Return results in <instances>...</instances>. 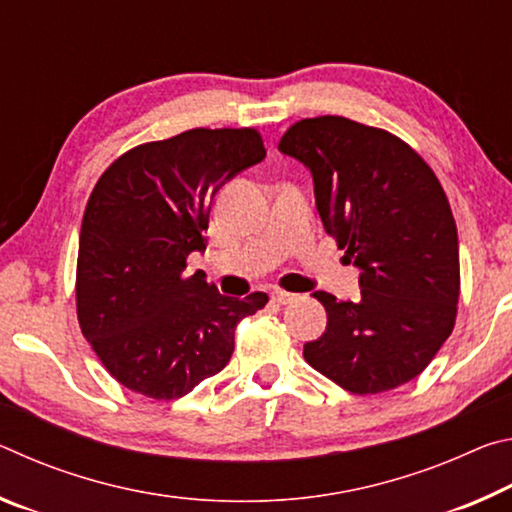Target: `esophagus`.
I'll use <instances>...</instances> for the list:
<instances>
[{
  "instance_id": "esophagus-1",
  "label": "esophagus",
  "mask_w": 512,
  "mask_h": 512,
  "mask_svg": "<svg viewBox=\"0 0 512 512\" xmlns=\"http://www.w3.org/2000/svg\"><path fill=\"white\" fill-rule=\"evenodd\" d=\"M271 298L277 302V305H289V302H293L298 296H296V293H289V291H284V289H273L271 291Z\"/></svg>"
}]
</instances>
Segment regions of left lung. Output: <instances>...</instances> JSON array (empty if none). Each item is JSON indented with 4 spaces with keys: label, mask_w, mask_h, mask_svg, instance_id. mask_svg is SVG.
<instances>
[{
    "label": "left lung",
    "mask_w": 512,
    "mask_h": 512,
    "mask_svg": "<svg viewBox=\"0 0 512 512\" xmlns=\"http://www.w3.org/2000/svg\"><path fill=\"white\" fill-rule=\"evenodd\" d=\"M277 149L311 171L325 232L361 268V300L314 293L327 327L305 361L354 395L406 384L449 339L461 293L436 173L400 137L336 115L296 121Z\"/></svg>",
    "instance_id": "obj_1"
}]
</instances>
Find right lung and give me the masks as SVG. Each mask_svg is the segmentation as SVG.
Segmentation results:
<instances>
[{"label": "right lung", "instance_id": "1", "mask_svg": "<svg viewBox=\"0 0 512 512\" xmlns=\"http://www.w3.org/2000/svg\"><path fill=\"white\" fill-rule=\"evenodd\" d=\"M266 158L255 128H192L140 144L103 171L83 214L76 314L85 339L121 386L178 400L216 375L241 318L262 291L221 296L187 257L205 250L219 189Z\"/></svg>", "mask_w": 512, "mask_h": 512}]
</instances>
